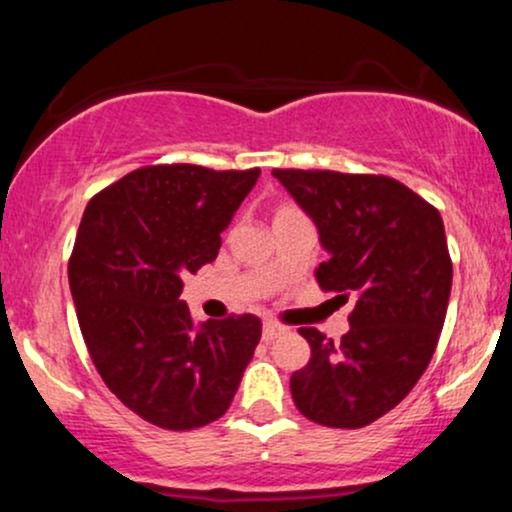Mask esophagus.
Masks as SVG:
<instances>
[{
    "instance_id": "1",
    "label": "esophagus",
    "mask_w": 512,
    "mask_h": 512,
    "mask_svg": "<svg viewBox=\"0 0 512 512\" xmlns=\"http://www.w3.org/2000/svg\"><path fill=\"white\" fill-rule=\"evenodd\" d=\"M284 332H286L284 325L269 320V322H264V327H262V339H264V342H272V339H276L279 334H284Z\"/></svg>"
}]
</instances>
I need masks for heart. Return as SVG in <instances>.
I'll return each instance as SVG.
<instances>
[{"label":"heart","mask_w":512,"mask_h":512,"mask_svg":"<svg viewBox=\"0 0 512 512\" xmlns=\"http://www.w3.org/2000/svg\"><path fill=\"white\" fill-rule=\"evenodd\" d=\"M293 211H298V209L289 207V204H281V207L274 211V219H276V216H286V214H293Z\"/></svg>","instance_id":"b5f03b06"}]
</instances>
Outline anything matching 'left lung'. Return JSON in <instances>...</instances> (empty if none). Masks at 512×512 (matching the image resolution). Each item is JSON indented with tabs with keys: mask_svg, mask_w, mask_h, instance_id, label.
<instances>
[{
	"mask_svg": "<svg viewBox=\"0 0 512 512\" xmlns=\"http://www.w3.org/2000/svg\"><path fill=\"white\" fill-rule=\"evenodd\" d=\"M310 216L330 260L320 289L356 293L349 332L332 342L301 327L308 366L291 375V397L310 421L363 428L395 409L419 383L438 346L452 262L438 209L385 175L272 170Z\"/></svg>",
	"mask_w": 512,
	"mask_h": 512,
	"instance_id": "1",
	"label": "left lung"
}]
</instances>
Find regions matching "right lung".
<instances>
[{"label": "right lung", "mask_w": 512, "mask_h": 512, "mask_svg": "<svg viewBox=\"0 0 512 512\" xmlns=\"http://www.w3.org/2000/svg\"><path fill=\"white\" fill-rule=\"evenodd\" d=\"M252 170L190 163L139 168L88 202L69 257V289L93 366L134 414L190 431L226 414L262 322L231 315L195 325L182 276L214 262Z\"/></svg>", "instance_id": "right-lung-1"}]
</instances>
